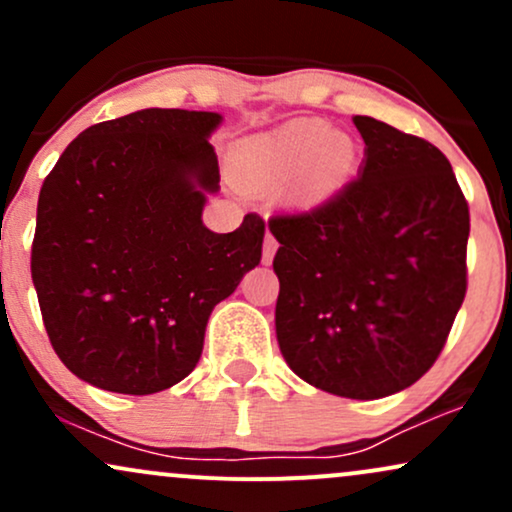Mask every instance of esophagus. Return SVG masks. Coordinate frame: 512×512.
Segmentation results:
<instances>
[{"mask_svg":"<svg viewBox=\"0 0 512 512\" xmlns=\"http://www.w3.org/2000/svg\"><path fill=\"white\" fill-rule=\"evenodd\" d=\"M276 248H279V243H276V238L272 236V233H267V238H264V248H262V262L264 264H269L274 260Z\"/></svg>","mask_w":512,"mask_h":512,"instance_id":"esophagus-1","label":"esophagus"}]
</instances>
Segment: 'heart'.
Here are the masks:
<instances>
[{
	"mask_svg": "<svg viewBox=\"0 0 512 512\" xmlns=\"http://www.w3.org/2000/svg\"><path fill=\"white\" fill-rule=\"evenodd\" d=\"M356 146L322 120H296L269 134L245 139L236 151V175L248 187H272L296 174L293 197L322 202L354 173Z\"/></svg>",
	"mask_w": 512,
	"mask_h": 512,
	"instance_id": "heart-1",
	"label": "heart"
}]
</instances>
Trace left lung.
<instances>
[{
	"mask_svg": "<svg viewBox=\"0 0 512 512\" xmlns=\"http://www.w3.org/2000/svg\"><path fill=\"white\" fill-rule=\"evenodd\" d=\"M366 158L308 211L276 214V339L317 390L378 399L436 363L467 293L469 207L438 146L356 115Z\"/></svg>",
	"mask_w": 512,
	"mask_h": 512,
	"instance_id": "left-lung-1",
	"label": "left lung"
}]
</instances>
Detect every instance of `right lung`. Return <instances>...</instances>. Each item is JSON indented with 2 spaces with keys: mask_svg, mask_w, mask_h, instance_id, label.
<instances>
[{
  "mask_svg": "<svg viewBox=\"0 0 512 512\" xmlns=\"http://www.w3.org/2000/svg\"><path fill=\"white\" fill-rule=\"evenodd\" d=\"M219 113L146 108L98 122L40 187L31 276L50 344L86 383L154 395L192 373L216 303L262 260L264 219L202 223L219 190Z\"/></svg>",
  "mask_w": 512,
  "mask_h": 512,
  "instance_id": "right-lung-1",
  "label": "right lung"
}]
</instances>
